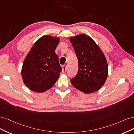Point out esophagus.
Returning <instances> with one entry per match:
<instances>
[{
  "label": "esophagus",
  "mask_w": 134,
  "mask_h": 134,
  "mask_svg": "<svg viewBox=\"0 0 134 134\" xmlns=\"http://www.w3.org/2000/svg\"><path fill=\"white\" fill-rule=\"evenodd\" d=\"M67 71V66L63 65L62 66V73H65Z\"/></svg>",
  "instance_id": "obj_1"
}]
</instances>
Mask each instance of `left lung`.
<instances>
[{
  "label": "left lung",
  "mask_w": 134,
  "mask_h": 134,
  "mask_svg": "<svg viewBox=\"0 0 134 134\" xmlns=\"http://www.w3.org/2000/svg\"><path fill=\"white\" fill-rule=\"evenodd\" d=\"M79 61L76 76L70 80L74 87L85 93L96 92L104 85L108 64L104 54L92 39L86 34L70 38Z\"/></svg>",
  "instance_id": "obj_1"
}]
</instances>
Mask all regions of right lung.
<instances>
[{
  "label": "right lung",
  "mask_w": 134,
  "mask_h": 134,
  "mask_svg": "<svg viewBox=\"0 0 134 134\" xmlns=\"http://www.w3.org/2000/svg\"><path fill=\"white\" fill-rule=\"evenodd\" d=\"M60 40L44 36L37 40L25 58L21 68L23 82L29 89L43 92L55 84L62 68L55 50Z\"/></svg>",
  "instance_id": "1"
}]
</instances>
